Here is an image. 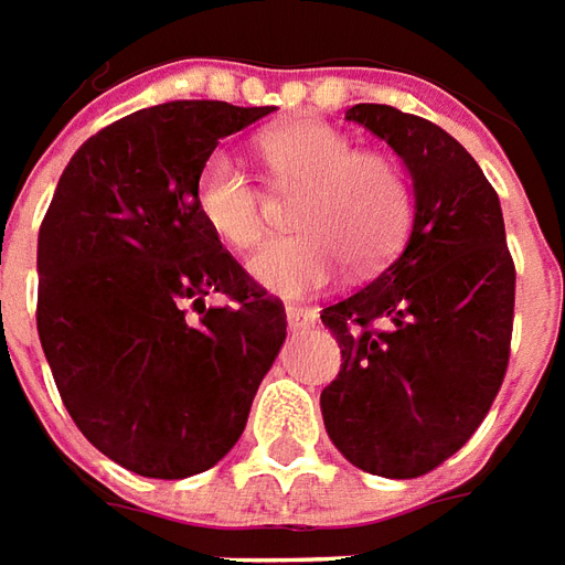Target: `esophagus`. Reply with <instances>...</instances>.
<instances>
[{"label": "esophagus", "mask_w": 565, "mask_h": 565, "mask_svg": "<svg viewBox=\"0 0 565 565\" xmlns=\"http://www.w3.org/2000/svg\"><path fill=\"white\" fill-rule=\"evenodd\" d=\"M316 319H319V313L310 310V307H286V322H289V328H295V331L313 328Z\"/></svg>", "instance_id": "obj_1"}]
</instances>
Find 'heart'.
I'll return each instance as SVG.
<instances>
[{
  "mask_svg": "<svg viewBox=\"0 0 565 565\" xmlns=\"http://www.w3.org/2000/svg\"><path fill=\"white\" fill-rule=\"evenodd\" d=\"M262 154L279 191H301L291 206L298 234L252 255V279L267 291L301 298L331 286L347 258L374 267L398 249L411 225V185L377 151L322 121H291L262 136ZM200 218L234 249H249L267 231L264 191L237 154L212 151L194 185Z\"/></svg>",
  "mask_w": 565,
  "mask_h": 565,
  "instance_id": "1",
  "label": "heart"
}]
</instances>
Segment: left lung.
<instances>
[{
	"label": "left lung",
	"instance_id": "1",
	"mask_svg": "<svg viewBox=\"0 0 565 565\" xmlns=\"http://www.w3.org/2000/svg\"><path fill=\"white\" fill-rule=\"evenodd\" d=\"M347 121L402 158L414 222L383 274L322 310L343 365L319 404L355 468L404 481L441 466L487 417L508 367L514 262L493 185L454 136L377 103Z\"/></svg>",
	"mask_w": 565,
	"mask_h": 565
}]
</instances>
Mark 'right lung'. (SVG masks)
Listing matches in <instances>:
<instances>
[{"label": "right lung", "instance_id": "obj_1", "mask_svg": "<svg viewBox=\"0 0 565 565\" xmlns=\"http://www.w3.org/2000/svg\"><path fill=\"white\" fill-rule=\"evenodd\" d=\"M264 115L173 99L109 124L72 154L39 231L35 322L60 398L99 454L142 478L215 466L282 350V303L194 203L218 139ZM212 290L232 303L206 308Z\"/></svg>", "mask_w": 565, "mask_h": 565}]
</instances>
